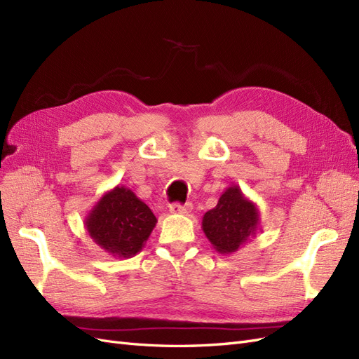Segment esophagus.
<instances>
[{"label":"esophagus","instance_id":"obj_1","mask_svg":"<svg viewBox=\"0 0 359 359\" xmlns=\"http://www.w3.org/2000/svg\"><path fill=\"white\" fill-rule=\"evenodd\" d=\"M169 211L172 214H189L191 211V203H172L169 206Z\"/></svg>","mask_w":359,"mask_h":359}]
</instances>
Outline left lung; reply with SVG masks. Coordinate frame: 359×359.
Segmentation results:
<instances>
[{"instance_id":"obj_1","label":"left lung","mask_w":359,"mask_h":359,"mask_svg":"<svg viewBox=\"0 0 359 359\" xmlns=\"http://www.w3.org/2000/svg\"><path fill=\"white\" fill-rule=\"evenodd\" d=\"M202 231L215 252L232 255L260 231L257 205L232 184L222 193L215 208L205 212Z\"/></svg>"}]
</instances>
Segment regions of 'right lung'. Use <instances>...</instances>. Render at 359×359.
<instances>
[{
  "label": "right lung",
  "mask_w": 359,
  "mask_h": 359,
  "mask_svg": "<svg viewBox=\"0 0 359 359\" xmlns=\"http://www.w3.org/2000/svg\"><path fill=\"white\" fill-rule=\"evenodd\" d=\"M156 223V215L148 205L124 186L106 191L83 222L91 240L106 253L119 259L137 255Z\"/></svg>",
  "instance_id": "add662e5"
}]
</instances>
